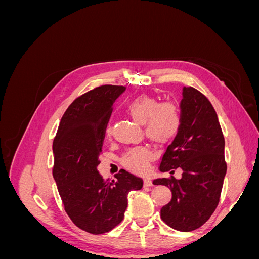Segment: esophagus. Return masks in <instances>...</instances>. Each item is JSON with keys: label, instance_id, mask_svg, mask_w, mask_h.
<instances>
[{"label": "esophagus", "instance_id": "34e87169", "mask_svg": "<svg viewBox=\"0 0 259 259\" xmlns=\"http://www.w3.org/2000/svg\"><path fill=\"white\" fill-rule=\"evenodd\" d=\"M144 185L146 187H151V186H153V183H152V180L150 178L147 177V178L144 179Z\"/></svg>", "mask_w": 259, "mask_h": 259}]
</instances>
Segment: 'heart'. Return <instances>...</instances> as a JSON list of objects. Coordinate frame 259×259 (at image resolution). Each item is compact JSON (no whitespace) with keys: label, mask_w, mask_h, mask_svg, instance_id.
Listing matches in <instances>:
<instances>
[{"label":"heart","mask_w":259,"mask_h":259,"mask_svg":"<svg viewBox=\"0 0 259 259\" xmlns=\"http://www.w3.org/2000/svg\"><path fill=\"white\" fill-rule=\"evenodd\" d=\"M126 112L140 124H144L146 136L152 142L164 145L174 139L182 127V113L174 101H160L155 97L142 95L131 100ZM106 135H111V126L106 127ZM153 158L148 147L131 148L122 156L124 167L134 173H145L148 164Z\"/></svg>","instance_id":"obj_1"}]
</instances>
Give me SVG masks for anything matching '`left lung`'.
Listing matches in <instances>:
<instances>
[{
  "label": "left lung",
  "mask_w": 259,
  "mask_h": 259,
  "mask_svg": "<svg viewBox=\"0 0 259 259\" xmlns=\"http://www.w3.org/2000/svg\"><path fill=\"white\" fill-rule=\"evenodd\" d=\"M182 127L164 151L161 171L182 178L153 180L170 188L171 200L161 208L162 221L178 231H192L204 225L216 209L227 171L225 138L214 107L192 86L183 90Z\"/></svg>",
  "instance_id": "left-lung-1"
}]
</instances>
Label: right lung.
<instances>
[{
  "mask_svg": "<svg viewBox=\"0 0 259 259\" xmlns=\"http://www.w3.org/2000/svg\"><path fill=\"white\" fill-rule=\"evenodd\" d=\"M125 91L101 85L75 98L62 115L53 142V176L66 213L92 234L112 230L124 218L127 194L143 188V179L121 169L104 179L97 166L113 101Z\"/></svg>",
  "mask_w": 259,
  "mask_h": 259,
  "instance_id": "add662e5",
  "label": "right lung"
}]
</instances>
